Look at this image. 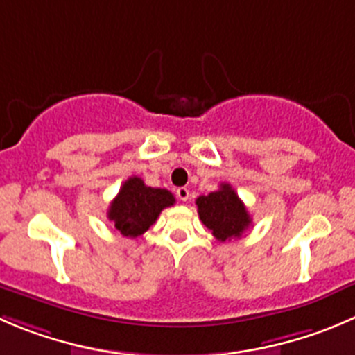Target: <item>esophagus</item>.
Returning a JSON list of instances; mask_svg holds the SVG:
<instances>
[{"label": "esophagus", "mask_w": 355, "mask_h": 355, "mask_svg": "<svg viewBox=\"0 0 355 355\" xmlns=\"http://www.w3.org/2000/svg\"><path fill=\"white\" fill-rule=\"evenodd\" d=\"M175 195H178V198H180L181 202H187L188 198H190V190H188V188H178V190H175Z\"/></svg>", "instance_id": "34e87169"}]
</instances>
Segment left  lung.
<instances>
[{"mask_svg":"<svg viewBox=\"0 0 355 355\" xmlns=\"http://www.w3.org/2000/svg\"><path fill=\"white\" fill-rule=\"evenodd\" d=\"M198 218L219 242L242 237L252 219L234 188L221 183L219 190L197 198Z\"/></svg>","mask_w":355,"mask_h":355,"instance_id":"obj_1","label":"left lung"}]
</instances>
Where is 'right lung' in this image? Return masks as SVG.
I'll return each instance as SVG.
<instances>
[{
	"label": "right lung",
	"mask_w": 355,
	"mask_h": 355,
	"mask_svg": "<svg viewBox=\"0 0 355 355\" xmlns=\"http://www.w3.org/2000/svg\"><path fill=\"white\" fill-rule=\"evenodd\" d=\"M175 198L165 188H151L137 175L121 184L120 191L107 209V219L123 237L136 239L157 221L165 207L174 205Z\"/></svg>",
	"instance_id": "1"
}]
</instances>
